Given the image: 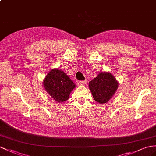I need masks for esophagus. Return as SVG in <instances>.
Here are the masks:
<instances>
[{
  "label": "esophagus",
  "mask_w": 156,
  "mask_h": 156,
  "mask_svg": "<svg viewBox=\"0 0 156 156\" xmlns=\"http://www.w3.org/2000/svg\"><path fill=\"white\" fill-rule=\"evenodd\" d=\"M80 85H82V86H83L84 84H86V80H81V81H80Z\"/></svg>",
  "instance_id": "esophagus-1"
}]
</instances>
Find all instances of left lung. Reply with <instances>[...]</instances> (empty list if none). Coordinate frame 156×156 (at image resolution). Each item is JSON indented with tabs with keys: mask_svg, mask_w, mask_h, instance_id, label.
<instances>
[{
	"mask_svg": "<svg viewBox=\"0 0 156 156\" xmlns=\"http://www.w3.org/2000/svg\"><path fill=\"white\" fill-rule=\"evenodd\" d=\"M118 82L109 73H101L89 82V87L94 100L107 103L113 97L118 87Z\"/></svg>",
	"mask_w": 156,
	"mask_h": 156,
	"instance_id": "obj_1",
	"label": "left lung"
}]
</instances>
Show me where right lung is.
<instances>
[{
	"mask_svg": "<svg viewBox=\"0 0 156 156\" xmlns=\"http://www.w3.org/2000/svg\"><path fill=\"white\" fill-rule=\"evenodd\" d=\"M43 86L51 97L59 103L67 100L70 92L76 87L63 71L57 69L49 72L44 80Z\"/></svg>",
	"mask_w": 156,
	"mask_h": 156,
	"instance_id": "1",
	"label": "right lung"
}]
</instances>
